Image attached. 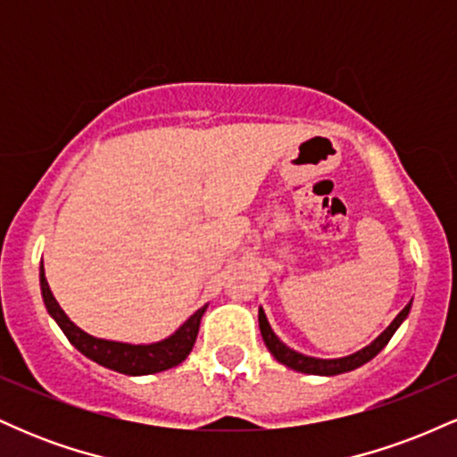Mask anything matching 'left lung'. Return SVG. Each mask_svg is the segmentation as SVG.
Listing matches in <instances>:
<instances>
[{
	"label": "left lung",
	"instance_id": "1",
	"mask_svg": "<svg viewBox=\"0 0 457 457\" xmlns=\"http://www.w3.org/2000/svg\"><path fill=\"white\" fill-rule=\"evenodd\" d=\"M408 312H411V303H408L406 307L402 309L400 313H397V318L393 320L389 324V328L385 330V333L380 335L376 342H371L367 348L359 350V353L350 354V356H344V359H313V356H305V354H298L295 350L287 348L286 344L279 342V337H277L275 333H272L269 320H266L264 312L260 309V330H262V337H264V344L266 348L270 350V354L275 356L279 363H283L286 367H290V370H296V371H303V374H316V376H337V374H344V371H350V370H356V367H361L363 363H367L370 359H374L376 354L380 353L382 348H385L386 344H389V339L393 337V333H395L397 327L402 324V320L408 316Z\"/></svg>",
	"mask_w": 457,
	"mask_h": 457
}]
</instances>
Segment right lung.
<instances>
[{
    "label": "right lung",
    "instance_id": "obj_1",
    "mask_svg": "<svg viewBox=\"0 0 457 457\" xmlns=\"http://www.w3.org/2000/svg\"><path fill=\"white\" fill-rule=\"evenodd\" d=\"M40 287H43L46 309H49L51 316L55 318V322L60 324V328L64 330L68 342L75 345L79 353L86 354L87 359H92L94 363L109 367V370L120 371V374L127 376L156 374V371H165L170 370V367L182 363L188 356V353L193 350V344H195L197 339L199 320H202L204 312H206V305L197 309V312L193 313L171 337L162 339L159 344L130 345L92 337V335L83 333L81 328L75 327V324L68 320L66 313L62 312V307L57 305L55 296L51 295V287L45 277V269H40Z\"/></svg>",
    "mask_w": 457,
    "mask_h": 457
}]
</instances>
